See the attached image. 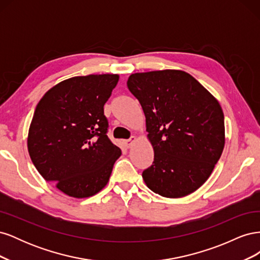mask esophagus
I'll return each mask as SVG.
<instances>
[{"mask_svg": "<svg viewBox=\"0 0 260 260\" xmlns=\"http://www.w3.org/2000/svg\"><path fill=\"white\" fill-rule=\"evenodd\" d=\"M136 141H137V138L132 136L130 139H128V140H124V141H123V144L125 145V147H128V148H129V147H131V146L133 145V143H135Z\"/></svg>", "mask_w": 260, "mask_h": 260, "instance_id": "obj_1", "label": "esophagus"}]
</instances>
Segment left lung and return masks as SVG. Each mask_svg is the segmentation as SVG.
Here are the masks:
<instances>
[{
    "instance_id": "left-lung-1",
    "label": "left lung",
    "mask_w": 260,
    "mask_h": 260,
    "mask_svg": "<svg viewBox=\"0 0 260 260\" xmlns=\"http://www.w3.org/2000/svg\"><path fill=\"white\" fill-rule=\"evenodd\" d=\"M146 118L154 161L142 174L149 190L179 199L206 182L224 147L219 102L190 74L165 69L132 74L127 81Z\"/></svg>"
}]
</instances>
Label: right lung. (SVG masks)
<instances>
[{
	"instance_id": "add662e5",
	"label": "right lung",
	"mask_w": 260,
	"mask_h": 260,
	"mask_svg": "<svg viewBox=\"0 0 260 260\" xmlns=\"http://www.w3.org/2000/svg\"><path fill=\"white\" fill-rule=\"evenodd\" d=\"M118 75L73 77L39 102L28 132V152L37 170L60 192L76 199L107 184L120 148L107 137L104 104Z\"/></svg>"
}]
</instances>
